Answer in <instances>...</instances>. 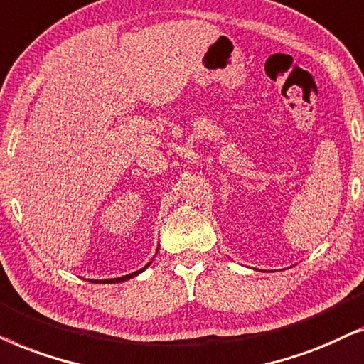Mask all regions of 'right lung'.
<instances>
[{
  "mask_svg": "<svg viewBox=\"0 0 364 364\" xmlns=\"http://www.w3.org/2000/svg\"><path fill=\"white\" fill-rule=\"evenodd\" d=\"M158 253V251H156ZM151 264V261H149V263L144 266V268H141L139 271H134V273H129V274H126V276H121V278H113V279H88V281H91V283H121V281H126V279H129V278H133V276H138L139 273H143L144 269L148 268V266Z\"/></svg>",
  "mask_w": 364,
  "mask_h": 364,
  "instance_id": "right-lung-1",
  "label": "right lung"
}]
</instances>
